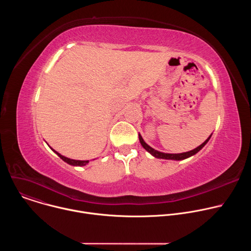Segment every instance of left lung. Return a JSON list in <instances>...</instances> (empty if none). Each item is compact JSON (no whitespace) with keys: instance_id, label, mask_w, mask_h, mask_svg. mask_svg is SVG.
Listing matches in <instances>:
<instances>
[{"instance_id":"1","label":"left lung","mask_w":251,"mask_h":251,"mask_svg":"<svg viewBox=\"0 0 251 251\" xmlns=\"http://www.w3.org/2000/svg\"><path fill=\"white\" fill-rule=\"evenodd\" d=\"M212 135V134H211ZM211 135L202 143L201 145H200L199 147L195 148L194 150L192 151H189V152H185V153H180V154H169V153H163V152H160V151H157L155 150L154 148H152L151 146H149L147 143L144 141V139L142 138L141 134L139 133V141L141 143L142 147L144 148L148 153H150L153 157L157 158V159H165V160H174V161H182V160H185V159H188L194 155H196L198 152H200L206 143L208 142V140L210 139Z\"/></svg>"}]
</instances>
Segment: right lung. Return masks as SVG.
Listing matches in <instances>:
<instances>
[{"label": "right lung", "mask_w": 251, "mask_h": 251, "mask_svg": "<svg viewBox=\"0 0 251 251\" xmlns=\"http://www.w3.org/2000/svg\"><path fill=\"white\" fill-rule=\"evenodd\" d=\"M62 161H64L65 163H67L68 165H71V166H79V167H82V166H85L86 164H88L89 163V161H80V160H74V159H69V158H66V157H64V156H62V155H60L59 153H57L55 150H53L52 148H50Z\"/></svg>", "instance_id": "right-lung-1"}]
</instances>
